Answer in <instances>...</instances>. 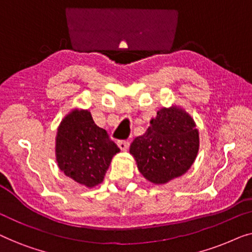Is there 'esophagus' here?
Returning a JSON list of instances; mask_svg holds the SVG:
<instances>
[{
	"mask_svg": "<svg viewBox=\"0 0 252 252\" xmlns=\"http://www.w3.org/2000/svg\"><path fill=\"white\" fill-rule=\"evenodd\" d=\"M117 144H118V147H119L120 149H122L123 151L127 150V149H128V147H129V142H128V141H118V142H117Z\"/></svg>",
	"mask_w": 252,
	"mask_h": 252,
	"instance_id": "1",
	"label": "esophagus"
}]
</instances>
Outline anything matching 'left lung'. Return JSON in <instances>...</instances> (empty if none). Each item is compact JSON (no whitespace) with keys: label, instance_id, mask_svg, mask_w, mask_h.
I'll return each instance as SVG.
<instances>
[{"label":"left lung","instance_id":"obj_1","mask_svg":"<svg viewBox=\"0 0 252 252\" xmlns=\"http://www.w3.org/2000/svg\"><path fill=\"white\" fill-rule=\"evenodd\" d=\"M199 133L192 117L180 105L161 108L143 135L130 144L137 170L154 185H165L185 174L196 159Z\"/></svg>","mask_w":252,"mask_h":252}]
</instances>
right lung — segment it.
<instances>
[{
    "mask_svg": "<svg viewBox=\"0 0 252 252\" xmlns=\"http://www.w3.org/2000/svg\"><path fill=\"white\" fill-rule=\"evenodd\" d=\"M119 151L106 130L94 123L89 110L72 109L57 128L55 155L58 167L87 188L102 184L113 156Z\"/></svg>",
    "mask_w": 252,
    "mask_h": 252,
    "instance_id": "right-lung-1",
    "label": "right lung"
}]
</instances>
